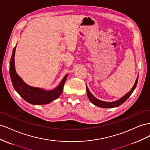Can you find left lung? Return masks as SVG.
I'll return each instance as SVG.
<instances>
[{
    "mask_svg": "<svg viewBox=\"0 0 150 150\" xmlns=\"http://www.w3.org/2000/svg\"><path fill=\"white\" fill-rule=\"evenodd\" d=\"M138 75L137 76V79L136 80V82L133 85V87H132L131 89V91L129 92H128L126 94H125V96L122 97L121 99H119V100L116 101H114V102H105V101H102L100 100L97 99L96 97L93 96V94L90 92L88 88L87 87V85H86V88H87V97L89 99L90 101H91L93 104H94L96 106L100 107V108H116V107H118L119 105H121L124 102H125L128 98L130 97V96L132 94V93L134 91V89L137 85V83H138Z\"/></svg>",
    "mask_w": 150,
    "mask_h": 150,
    "instance_id": "1",
    "label": "left lung"
}]
</instances>
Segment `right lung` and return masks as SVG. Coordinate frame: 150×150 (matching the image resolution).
Masks as SVG:
<instances>
[{
    "label": "right lung",
    "instance_id": "1",
    "mask_svg": "<svg viewBox=\"0 0 150 150\" xmlns=\"http://www.w3.org/2000/svg\"><path fill=\"white\" fill-rule=\"evenodd\" d=\"M16 46L12 51L9 69L11 79L16 91L24 100L33 105L47 104L58 99L63 92L64 84L67 79L68 74L65 76L58 87L51 91L30 86L24 82L16 71L14 57Z\"/></svg>",
    "mask_w": 150,
    "mask_h": 150
}]
</instances>
